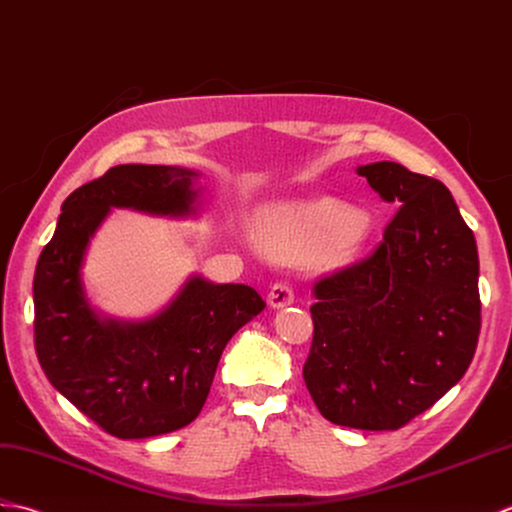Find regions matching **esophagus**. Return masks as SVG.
Here are the masks:
<instances>
[{"instance_id":"obj_1","label":"esophagus","mask_w":512,"mask_h":512,"mask_svg":"<svg viewBox=\"0 0 512 512\" xmlns=\"http://www.w3.org/2000/svg\"><path fill=\"white\" fill-rule=\"evenodd\" d=\"M293 298H295V295H293V291H291L287 282H276V285L271 287V291L267 295V302H269L271 309H282V306L293 304Z\"/></svg>"}]
</instances>
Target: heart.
Instances as JSON below:
<instances>
[{
	"mask_svg": "<svg viewBox=\"0 0 512 512\" xmlns=\"http://www.w3.org/2000/svg\"><path fill=\"white\" fill-rule=\"evenodd\" d=\"M372 232L366 210L346 208L335 199L276 203L258 212L256 243L265 254L295 263L315 252L331 269L357 263Z\"/></svg>",
	"mask_w": 512,
	"mask_h": 512,
	"instance_id": "heart-1",
	"label": "heart"
}]
</instances>
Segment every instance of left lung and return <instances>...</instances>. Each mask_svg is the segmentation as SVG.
I'll use <instances>...</instances> for the list:
<instances>
[{
    "label": "left lung",
    "mask_w": 512,
    "mask_h": 512,
    "mask_svg": "<svg viewBox=\"0 0 512 512\" xmlns=\"http://www.w3.org/2000/svg\"><path fill=\"white\" fill-rule=\"evenodd\" d=\"M357 175L399 212L377 252L315 285L304 383L331 423L390 431L467 372L480 335V260L438 179L396 162Z\"/></svg>",
    "instance_id": "left-lung-1"
}]
</instances>
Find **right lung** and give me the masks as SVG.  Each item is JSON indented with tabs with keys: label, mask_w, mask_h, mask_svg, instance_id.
<instances>
[{
	"label": "right lung",
	"mask_w": 512,
	"mask_h": 512,
	"mask_svg": "<svg viewBox=\"0 0 512 512\" xmlns=\"http://www.w3.org/2000/svg\"><path fill=\"white\" fill-rule=\"evenodd\" d=\"M199 170L120 164L63 201L34 271V346L45 377L107 434L140 440L192 423L223 348L265 309L247 285L192 274L164 309L122 320L89 300L83 265L113 208L190 219L203 210Z\"/></svg>",
	"instance_id": "right-lung-1"
}]
</instances>
